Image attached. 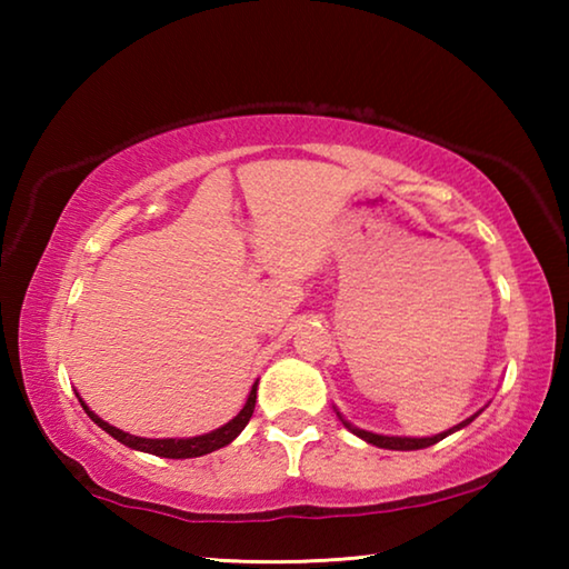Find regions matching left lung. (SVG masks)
Returning a JSON list of instances; mask_svg holds the SVG:
<instances>
[{
	"instance_id": "1",
	"label": "left lung",
	"mask_w": 569,
	"mask_h": 569,
	"mask_svg": "<svg viewBox=\"0 0 569 569\" xmlns=\"http://www.w3.org/2000/svg\"><path fill=\"white\" fill-rule=\"evenodd\" d=\"M339 413V411H336ZM479 413V411H477ZM475 413V417H477ZM475 417H469V419H465L461 423H457V427H451L449 431H441V435H435V437H421V439H417V437H383V435H373V431H363V429H359V427H353V423H349L346 421L341 413H339V419L343 421V427L349 429V431H353L356 437L359 439H363V441H369V445H373V447H381V449H397V451H411V449H427V447H431V445H437V441H441L445 437H449V435H455V431H459V429H465L469 421H475Z\"/></svg>"
}]
</instances>
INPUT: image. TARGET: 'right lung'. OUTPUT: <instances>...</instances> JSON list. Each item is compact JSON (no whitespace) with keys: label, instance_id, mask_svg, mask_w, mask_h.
Returning <instances> with one entry per match:
<instances>
[{"label":"right lung","instance_id":"obj_1","mask_svg":"<svg viewBox=\"0 0 569 569\" xmlns=\"http://www.w3.org/2000/svg\"><path fill=\"white\" fill-rule=\"evenodd\" d=\"M256 391H258V381L253 383V389H250L248 399L243 403V409L238 411V417L230 419L223 427H218L213 431H208V435H200V437H190V439H146V437H134L128 435V431H122L118 427H112V423L102 421L98 413L90 411L88 403H82V409L88 411V417L98 423L100 429L108 431L110 437H114L120 441V445L130 447V449H138V451H148V455H156V457H166V459H190V457H203L210 455V451H216L220 447H226L233 441L240 431L246 429V423L253 417V409H256Z\"/></svg>","mask_w":569,"mask_h":569}]
</instances>
